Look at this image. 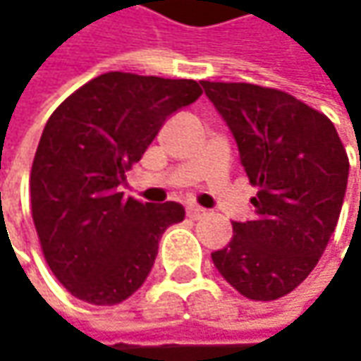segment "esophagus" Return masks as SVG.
<instances>
[{
	"instance_id": "esophagus-1",
	"label": "esophagus",
	"mask_w": 361,
	"mask_h": 361,
	"mask_svg": "<svg viewBox=\"0 0 361 361\" xmlns=\"http://www.w3.org/2000/svg\"><path fill=\"white\" fill-rule=\"evenodd\" d=\"M204 215V209H201V207H188L187 209V216L188 219H192V221H197V219H201V216Z\"/></svg>"
}]
</instances>
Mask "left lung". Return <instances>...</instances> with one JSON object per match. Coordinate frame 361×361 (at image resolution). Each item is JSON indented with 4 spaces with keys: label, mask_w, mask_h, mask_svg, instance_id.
I'll use <instances>...</instances> for the list:
<instances>
[{
    "label": "left lung",
    "mask_w": 361,
    "mask_h": 361,
    "mask_svg": "<svg viewBox=\"0 0 361 361\" xmlns=\"http://www.w3.org/2000/svg\"><path fill=\"white\" fill-rule=\"evenodd\" d=\"M229 124L257 195L255 216L233 223V239L211 253L241 295L273 301L317 265L336 231L350 160L324 112L277 88L201 82Z\"/></svg>",
    "instance_id": "8db88e82"
}]
</instances>
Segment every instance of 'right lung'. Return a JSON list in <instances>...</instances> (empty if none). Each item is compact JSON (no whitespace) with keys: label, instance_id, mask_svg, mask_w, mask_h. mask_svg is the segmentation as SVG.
I'll use <instances>...</instances> for the list:
<instances>
[{"label":"right lung","instance_id":"right-lung-1","mask_svg":"<svg viewBox=\"0 0 361 361\" xmlns=\"http://www.w3.org/2000/svg\"><path fill=\"white\" fill-rule=\"evenodd\" d=\"M202 94L195 80L108 72L54 110L35 150L30 192L44 259L92 305H116L145 283L178 202L124 199V174L173 112Z\"/></svg>","mask_w":361,"mask_h":361}]
</instances>
